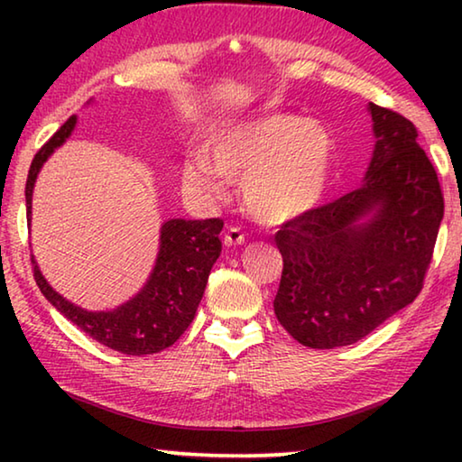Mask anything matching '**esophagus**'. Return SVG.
<instances>
[{"mask_svg": "<svg viewBox=\"0 0 462 462\" xmlns=\"http://www.w3.org/2000/svg\"><path fill=\"white\" fill-rule=\"evenodd\" d=\"M245 242V232H242L240 228H236V226H230L228 230H226L224 234V245L226 246H238Z\"/></svg>", "mask_w": 462, "mask_h": 462, "instance_id": "esophagus-1", "label": "esophagus"}]
</instances>
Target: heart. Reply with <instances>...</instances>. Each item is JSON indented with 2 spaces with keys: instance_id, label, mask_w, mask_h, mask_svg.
<instances>
[{
  "instance_id": "obj_1",
  "label": "heart",
  "mask_w": 462,
  "mask_h": 462,
  "mask_svg": "<svg viewBox=\"0 0 462 462\" xmlns=\"http://www.w3.org/2000/svg\"><path fill=\"white\" fill-rule=\"evenodd\" d=\"M206 154L185 161V183L217 195L224 177L242 179L245 201L259 220L283 224L322 201L334 167V140L322 124L267 114L222 128Z\"/></svg>"
}]
</instances>
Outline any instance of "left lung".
I'll list each match as a JSON object with an SVG mask.
<instances>
[{
	"label": "left lung",
	"mask_w": 462,
	"mask_h": 462,
	"mask_svg": "<svg viewBox=\"0 0 462 462\" xmlns=\"http://www.w3.org/2000/svg\"><path fill=\"white\" fill-rule=\"evenodd\" d=\"M377 143L358 189L281 226L273 301L281 326L310 348L355 344L410 306L432 261L444 198L418 130L369 104Z\"/></svg>",
	"instance_id": "8db88e82"
}]
</instances>
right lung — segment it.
Segmentation results:
<instances>
[{
	"label": "right lung",
	"mask_w": 462,
	"mask_h": 462,
	"mask_svg": "<svg viewBox=\"0 0 462 462\" xmlns=\"http://www.w3.org/2000/svg\"><path fill=\"white\" fill-rule=\"evenodd\" d=\"M77 118L71 116L32 159L26 181L28 222L32 214L36 177L54 148L71 136ZM222 228L224 222L220 217H209V220L175 217L162 224L159 256L151 277L130 301L116 310L88 311L65 300L42 277L32 256L36 285L62 316L104 346L132 356L161 353L175 344L193 322L206 291L209 271L222 253V242L217 236Z\"/></svg>",
	"instance_id": "1"
}]
</instances>
